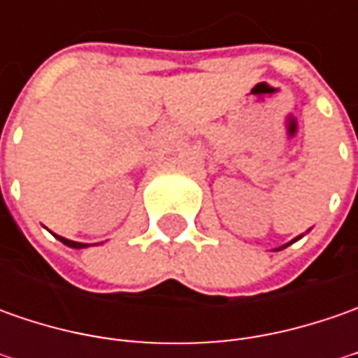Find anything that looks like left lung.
Listing matches in <instances>:
<instances>
[{
	"mask_svg": "<svg viewBox=\"0 0 358 358\" xmlns=\"http://www.w3.org/2000/svg\"><path fill=\"white\" fill-rule=\"evenodd\" d=\"M299 239H301V237H296V239H293V241H291V243H295V241H299ZM291 243H287V245H291ZM287 245H282L281 249H285V247H287Z\"/></svg>",
	"mask_w": 358,
	"mask_h": 358,
	"instance_id": "left-lung-1",
	"label": "left lung"
}]
</instances>
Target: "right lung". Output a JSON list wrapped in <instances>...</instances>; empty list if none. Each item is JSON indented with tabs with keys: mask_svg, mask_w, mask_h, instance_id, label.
Here are the masks:
<instances>
[{
	"mask_svg": "<svg viewBox=\"0 0 358 358\" xmlns=\"http://www.w3.org/2000/svg\"><path fill=\"white\" fill-rule=\"evenodd\" d=\"M53 235H55V233H53ZM55 237L62 241L63 245L71 247V249H85V247H90L87 243H77V241H69V239H65V237H59V235H55Z\"/></svg>",
	"mask_w": 358,
	"mask_h": 358,
	"instance_id": "add662e5",
	"label": "right lung"
}]
</instances>
